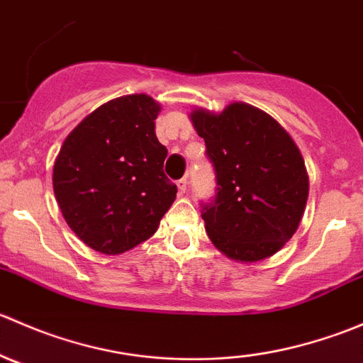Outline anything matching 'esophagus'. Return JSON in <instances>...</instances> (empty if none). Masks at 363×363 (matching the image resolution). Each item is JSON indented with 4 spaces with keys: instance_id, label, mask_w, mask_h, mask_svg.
Listing matches in <instances>:
<instances>
[{
    "instance_id": "esophagus-1",
    "label": "esophagus",
    "mask_w": 363,
    "mask_h": 363,
    "mask_svg": "<svg viewBox=\"0 0 363 363\" xmlns=\"http://www.w3.org/2000/svg\"><path fill=\"white\" fill-rule=\"evenodd\" d=\"M177 189H179V193H186V189H188V179H179Z\"/></svg>"
}]
</instances>
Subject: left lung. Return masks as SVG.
Returning <instances> with one entry per match:
<instances>
[{
  "instance_id": "left-lung-1",
  "label": "left lung",
  "mask_w": 363,
  "mask_h": 363,
  "mask_svg": "<svg viewBox=\"0 0 363 363\" xmlns=\"http://www.w3.org/2000/svg\"><path fill=\"white\" fill-rule=\"evenodd\" d=\"M189 119L218 179V196L202 214L208 239L235 262L270 258L306 211L309 175L300 149L272 116L244 101L221 112L195 107Z\"/></svg>"
}]
</instances>
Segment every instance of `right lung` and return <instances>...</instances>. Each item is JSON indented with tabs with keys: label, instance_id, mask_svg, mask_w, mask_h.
Wrapping results in <instances>:
<instances>
[{
	"label": "right lung",
	"instance_id": "right-lung-1",
	"mask_svg": "<svg viewBox=\"0 0 363 363\" xmlns=\"http://www.w3.org/2000/svg\"><path fill=\"white\" fill-rule=\"evenodd\" d=\"M161 105L124 94L87 113L65 138L52 188L65 221L91 250L121 255L152 237L177 186L163 172L155 133Z\"/></svg>",
	"mask_w": 363,
	"mask_h": 363
}]
</instances>
